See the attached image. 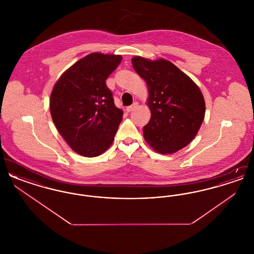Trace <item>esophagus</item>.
<instances>
[{
	"instance_id": "obj_1",
	"label": "esophagus",
	"mask_w": 254,
	"mask_h": 254,
	"mask_svg": "<svg viewBox=\"0 0 254 254\" xmlns=\"http://www.w3.org/2000/svg\"><path fill=\"white\" fill-rule=\"evenodd\" d=\"M137 107H138V102H134L131 106H129V107L127 108V112H130V111H132V110L136 109Z\"/></svg>"
}]
</instances>
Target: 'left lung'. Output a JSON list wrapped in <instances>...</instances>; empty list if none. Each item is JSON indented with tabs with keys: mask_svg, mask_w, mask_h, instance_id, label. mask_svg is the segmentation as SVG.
Masks as SVG:
<instances>
[{
	"mask_svg": "<svg viewBox=\"0 0 254 254\" xmlns=\"http://www.w3.org/2000/svg\"><path fill=\"white\" fill-rule=\"evenodd\" d=\"M132 66L147 84L151 118L143 128L147 144L159 153L189 145L205 117V100L193 81L169 61L137 56Z\"/></svg>",
	"mask_w": 254,
	"mask_h": 254,
	"instance_id": "8db88e82",
	"label": "left lung"
}]
</instances>
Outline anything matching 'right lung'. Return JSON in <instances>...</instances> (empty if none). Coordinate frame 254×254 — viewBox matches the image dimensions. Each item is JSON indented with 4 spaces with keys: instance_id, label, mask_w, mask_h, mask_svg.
Returning a JSON list of instances; mask_svg holds the SVG:
<instances>
[{
    "instance_id": "right-lung-1",
    "label": "right lung",
    "mask_w": 254,
    "mask_h": 254,
    "mask_svg": "<svg viewBox=\"0 0 254 254\" xmlns=\"http://www.w3.org/2000/svg\"><path fill=\"white\" fill-rule=\"evenodd\" d=\"M120 55L91 53L64 73L50 95V114L62 137L85 157L104 153L123 119L106 80L120 64Z\"/></svg>"
}]
</instances>
